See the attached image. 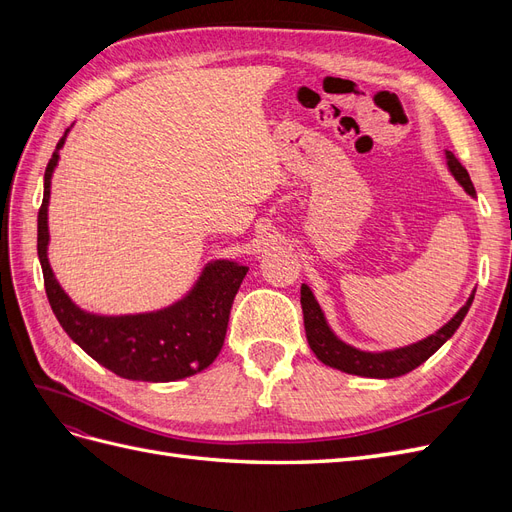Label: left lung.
<instances>
[{
    "label": "left lung",
    "instance_id": "left-lung-1",
    "mask_svg": "<svg viewBox=\"0 0 512 512\" xmlns=\"http://www.w3.org/2000/svg\"><path fill=\"white\" fill-rule=\"evenodd\" d=\"M446 164H448V170H451V175L459 181L461 188L470 196H474L476 192H474L468 170L459 164V160L451 151H446ZM472 301H474V294H470L466 305H463L440 331L421 339V342L404 346V348L367 352L342 342V339H339L329 327V322L324 318V312L320 309L312 288L307 284L301 286V307H303V322H305V335H307L309 348L314 350V354L324 365L346 371V374L365 376V378H397V376L408 374V371L416 369L418 365H423L433 352H436L442 344H446V339L453 337L463 318H466Z\"/></svg>",
    "mask_w": 512,
    "mask_h": 512
}]
</instances>
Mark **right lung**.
I'll return each mask as SVG.
<instances>
[{"label": "right lung", "mask_w": 512, "mask_h": 512, "mask_svg": "<svg viewBox=\"0 0 512 512\" xmlns=\"http://www.w3.org/2000/svg\"><path fill=\"white\" fill-rule=\"evenodd\" d=\"M70 128L59 138L44 170L38 211V258L53 314L91 359L126 380L173 382L209 367L224 346L230 307L247 273L235 260H213L183 299L145 314L100 316L76 305L55 280L49 256L51 177Z\"/></svg>", "instance_id": "1"}]
</instances>
